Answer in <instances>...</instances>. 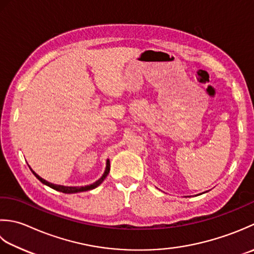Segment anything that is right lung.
<instances>
[{
    "mask_svg": "<svg viewBox=\"0 0 254 254\" xmlns=\"http://www.w3.org/2000/svg\"><path fill=\"white\" fill-rule=\"evenodd\" d=\"M32 170V169H30ZM110 170H111V164H110V160H106V168H105V171L104 173H103L102 177L98 179L96 182H94L93 184H90V185H85V186H64V185H59V184H54V183H50L48 182V181H46L45 179L40 178L39 175L35 172V171L32 170L33 174L35 175L36 178H37L41 183L49 186V188L54 189L56 190H58V192H62V193H65V194H74V193H80V192H85V190H93L97 188L98 185H100L101 183H103V181H104L106 179V177L108 175V173H110Z\"/></svg>",
    "mask_w": 254,
    "mask_h": 254,
    "instance_id": "1",
    "label": "right lung"
}]
</instances>
